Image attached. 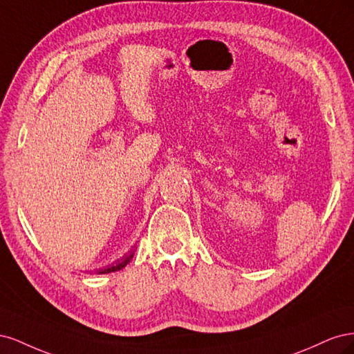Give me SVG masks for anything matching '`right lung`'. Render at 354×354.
I'll use <instances>...</instances> for the list:
<instances>
[{"mask_svg": "<svg viewBox=\"0 0 354 354\" xmlns=\"http://www.w3.org/2000/svg\"><path fill=\"white\" fill-rule=\"evenodd\" d=\"M133 257H134V251H131L130 254L125 255L122 260H118L116 263H113V264L108 266V267H106V269L97 270V273H99V274H104V273H112V272H118V270H121V269H124V267H125L128 263L131 261Z\"/></svg>", "mask_w": 354, "mask_h": 354, "instance_id": "add662e5", "label": "right lung"}]
</instances>
